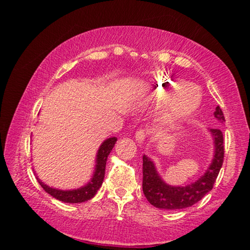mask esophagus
<instances>
[{"mask_svg":"<svg viewBox=\"0 0 250 250\" xmlns=\"http://www.w3.org/2000/svg\"><path fill=\"white\" fill-rule=\"evenodd\" d=\"M146 138V132L145 129H139L137 132H135V140H137L139 143L145 141Z\"/></svg>","mask_w":250,"mask_h":250,"instance_id":"1","label":"esophagus"}]
</instances>
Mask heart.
Here are the masks:
<instances>
[{
	"label": "heart",
	"mask_w": 250,
	"mask_h": 250,
	"mask_svg": "<svg viewBox=\"0 0 250 250\" xmlns=\"http://www.w3.org/2000/svg\"><path fill=\"white\" fill-rule=\"evenodd\" d=\"M149 94L159 103H167L168 116L180 119L191 115L201 104L202 92L183 79L158 76L149 83Z\"/></svg>",
	"instance_id": "obj_1"
}]
</instances>
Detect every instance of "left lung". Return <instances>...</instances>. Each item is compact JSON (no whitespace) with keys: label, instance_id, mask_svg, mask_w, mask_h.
I'll list each match as a JSON object with an SVG mask.
<instances>
[{"label":"left lung","instance_id":"1","mask_svg":"<svg viewBox=\"0 0 250 250\" xmlns=\"http://www.w3.org/2000/svg\"><path fill=\"white\" fill-rule=\"evenodd\" d=\"M214 116L221 122H225V117L219 105L216 107ZM215 142V155L208 170L200 180L186 186H171L161 180L155 167L147 156L143 155V180L142 189L145 196L158 208L181 209L189 207L201 201L211 191L224 161V137L219 129H210Z\"/></svg>","mask_w":250,"mask_h":250}]
</instances>
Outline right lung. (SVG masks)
Here are the masks:
<instances>
[{
    "mask_svg": "<svg viewBox=\"0 0 250 250\" xmlns=\"http://www.w3.org/2000/svg\"><path fill=\"white\" fill-rule=\"evenodd\" d=\"M117 138H109L100 146L98 153H97V164L94 176H92L89 183L83 186V188L73 189V191H62V189L49 188V186L44 184L43 182H41L40 179H37L39 180V183L44 188L45 192H47L49 195H52L58 201L65 203H83L90 200V198L96 195L97 191H98L101 184H103L108 155L113 149V146H115Z\"/></svg>",
    "mask_w": 250,
    "mask_h": 250,
    "instance_id": "obj_1",
    "label": "right lung"
}]
</instances>
